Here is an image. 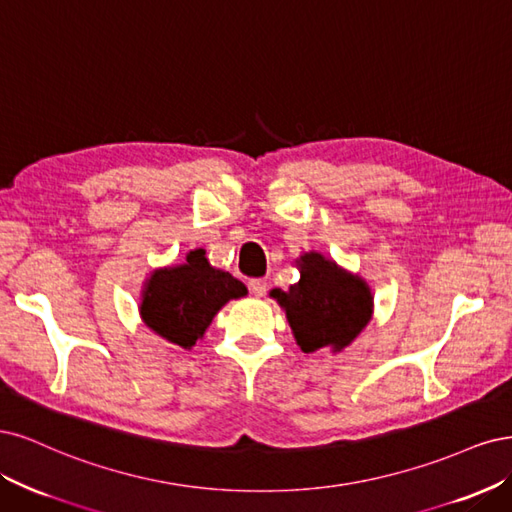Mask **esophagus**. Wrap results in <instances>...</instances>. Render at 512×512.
Returning <instances> with one entry per match:
<instances>
[{"instance_id":"obj_1","label":"esophagus","mask_w":512,"mask_h":512,"mask_svg":"<svg viewBox=\"0 0 512 512\" xmlns=\"http://www.w3.org/2000/svg\"><path fill=\"white\" fill-rule=\"evenodd\" d=\"M249 289H251V293L255 295V298H263V295H266L268 285H266V280L253 278V280H249Z\"/></svg>"}]
</instances>
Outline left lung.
<instances>
[{
  "instance_id": "left-lung-1",
  "label": "left lung",
  "mask_w": 512,
  "mask_h": 512,
  "mask_svg": "<svg viewBox=\"0 0 512 512\" xmlns=\"http://www.w3.org/2000/svg\"><path fill=\"white\" fill-rule=\"evenodd\" d=\"M295 268L300 270L298 283L289 291L272 289L270 298L285 310L291 334L304 353H340L372 319L370 285L317 251L302 253Z\"/></svg>"
}]
</instances>
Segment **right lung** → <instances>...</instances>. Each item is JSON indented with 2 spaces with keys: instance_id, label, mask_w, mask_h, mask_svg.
<instances>
[{
  "instance_id": "obj_1",
  "label": "right lung",
  "mask_w": 512,
  "mask_h": 512,
  "mask_svg": "<svg viewBox=\"0 0 512 512\" xmlns=\"http://www.w3.org/2000/svg\"><path fill=\"white\" fill-rule=\"evenodd\" d=\"M246 295V287L229 272L212 268L204 249L189 251L185 263L157 268L144 280L140 295L142 323L153 334L183 349L202 340L214 315Z\"/></svg>"
}]
</instances>
